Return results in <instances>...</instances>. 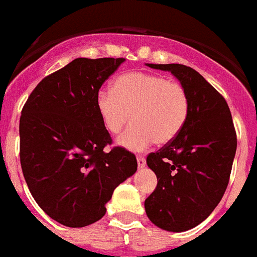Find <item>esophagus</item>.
<instances>
[{
  "label": "esophagus",
  "mask_w": 257,
  "mask_h": 257,
  "mask_svg": "<svg viewBox=\"0 0 257 257\" xmlns=\"http://www.w3.org/2000/svg\"><path fill=\"white\" fill-rule=\"evenodd\" d=\"M137 162H138V167L142 168L146 166V159L143 157H138L137 158Z\"/></svg>",
  "instance_id": "34e87169"
}]
</instances>
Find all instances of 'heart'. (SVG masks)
Returning <instances> with one entry per match:
<instances>
[{
    "label": "heart",
    "instance_id": "1",
    "mask_svg": "<svg viewBox=\"0 0 257 257\" xmlns=\"http://www.w3.org/2000/svg\"><path fill=\"white\" fill-rule=\"evenodd\" d=\"M95 107L104 128L118 134L131 127L118 143L131 151H143L154 142L167 145L179 135L190 112V98L180 82L161 74L131 71L118 77L111 91L96 94Z\"/></svg>",
    "mask_w": 257,
    "mask_h": 257
}]
</instances>
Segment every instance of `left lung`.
Instances as JSON below:
<instances>
[{"label": "left lung", "instance_id": "left-lung-1", "mask_svg": "<svg viewBox=\"0 0 257 257\" xmlns=\"http://www.w3.org/2000/svg\"><path fill=\"white\" fill-rule=\"evenodd\" d=\"M149 67L171 71L190 98L179 135L146 159L158 178L145 200L146 213L159 228L182 232L206 220L223 198L237 138L224 96L198 71L179 63Z\"/></svg>", "mask_w": 257, "mask_h": 257}]
</instances>
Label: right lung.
Wrapping results in <instances>:
<instances>
[{
    "mask_svg": "<svg viewBox=\"0 0 257 257\" xmlns=\"http://www.w3.org/2000/svg\"><path fill=\"white\" fill-rule=\"evenodd\" d=\"M124 58H77L45 77L20 118V161L30 194L66 227H85L106 213L112 192L138 167L112 147L95 107L96 94Z\"/></svg>",
    "mask_w": 257,
    "mask_h": 257,
    "instance_id": "obj_1",
    "label": "right lung"
}]
</instances>
